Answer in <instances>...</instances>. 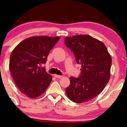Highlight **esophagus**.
I'll list each match as a JSON object with an SVG mask.
<instances>
[{
  "instance_id": "obj_1",
  "label": "esophagus",
  "mask_w": 127,
  "mask_h": 127,
  "mask_svg": "<svg viewBox=\"0 0 127 127\" xmlns=\"http://www.w3.org/2000/svg\"><path fill=\"white\" fill-rule=\"evenodd\" d=\"M54 76L56 78H59V79H60L62 77V76H60V75H57V74H54Z\"/></svg>"
}]
</instances>
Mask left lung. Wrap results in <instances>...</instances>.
I'll list each match as a JSON object with an SVG mask.
<instances>
[{"label": "left lung", "mask_w": 127, "mask_h": 127, "mask_svg": "<svg viewBox=\"0 0 127 127\" xmlns=\"http://www.w3.org/2000/svg\"><path fill=\"white\" fill-rule=\"evenodd\" d=\"M64 43L74 53L77 63L82 65L79 77H70L67 96L76 103L89 101L100 94L109 82L111 56L103 42L88 35L65 37Z\"/></svg>", "instance_id": "left-lung-1"}]
</instances>
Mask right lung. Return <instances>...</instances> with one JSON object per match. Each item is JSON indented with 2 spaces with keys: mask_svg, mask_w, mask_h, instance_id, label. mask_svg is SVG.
Returning a JSON list of instances; mask_svg holds the SVG:
<instances>
[{
  "mask_svg": "<svg viewBox=\"0 0 127 127\" xmlns=\"http://www.w3.org/2000/svg\"><path fill=\"white\" fill-rule=\"evenodd\" d=\"M59 39V36H32L20 42L12 52L10 73L18 89L27 96H39L51 83L52 76L41 66L46 63L50 50Z\"/></svg>",
  "mask_w": 127,
  "mask_h": 127,
  "instance_id": "1",
  "label": "right lung"
}]
</instances>
